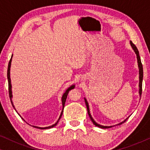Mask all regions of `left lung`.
<instances>
[{"label": "left lung", "instance_id": "1", "mask_svg": "<svg viewBox=\"0 0 150 150\" xmlns=\"http://www.w3.org/2000/svg\"><path fill=\"white\" fill-rule=\"evenodd\" d=\"M130 46L132 47V48L133 49V50L134 51L135 54L137 55V63H138V67H139V96L141 97V93H142V82H143V65H142V63H141V58H140V56H139V50L136 47V46L133 44V43L131 42H130ZM84 99H85V104H86V106H87V112H88V115H89L90 119H91V122H93V124L95 125L96 126H98L100 128H111L112 126H117V125H121L123 123H124L126 121L128 120V118H126V120H124L123 122L119 123V124H116V125H114V126H102V125H100L99 124H98V123H96L95 122V120H93V117H92L91 113H90V111H89V104H88V102L87 99H86L85 98H84Z\"/></svg>", "mask_w": 150, "mask_h": 150}]
</instances>
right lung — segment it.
I'll use <instances>...</instances> for the list:
<instances>
[{
  "label": "right lung",
  "instance_id": "1",
  "mask_svg": "<svg viewBox=\"0 0 150 150\" xmlns=\"http://www.w3.org/2000/svg\"><path fill=\"white\" fill-rule=\"evenodd\" d=\"M12 57H13V54L11 55V59H10V61H9V65H8V68H7V79H8V85H9V98H10V100H11V102L12 106H13V107L14 108V109L16 110V111L17 112V110H16V108H15V106H14V105H13V101H12V98H13V95H12V89H11V87H11V79H10V68H11V65ZM74 87H75V85H71L70 87L67 88V90H66V91H65V93L63 94L62 98H61V101H62V106H63V110H62V111H61V115H60V116H59V119H58V120H57V122L56 123H55L54 124L52 125V126H48V127H44V128H42V127L35 126H31V125H30V126H33L34 128H39V129H42V130H44V129H49V128H53V127L56 126L57 125V124H58L59 121L60 120V119H61V116H62V114H63V108H64L65 103V101H66V98H67V94H68L69 91H70V90L73 89H74ZM18 114L20 116V115L19 113H18ZM20 117H21V116H20ZM21 118L22 119V120H23L24 121V122H25V120H24V119L22 117H21Z\"/></svg>",
  "mask_w": 150,
  "mask_h": 150
}]
</instances>
